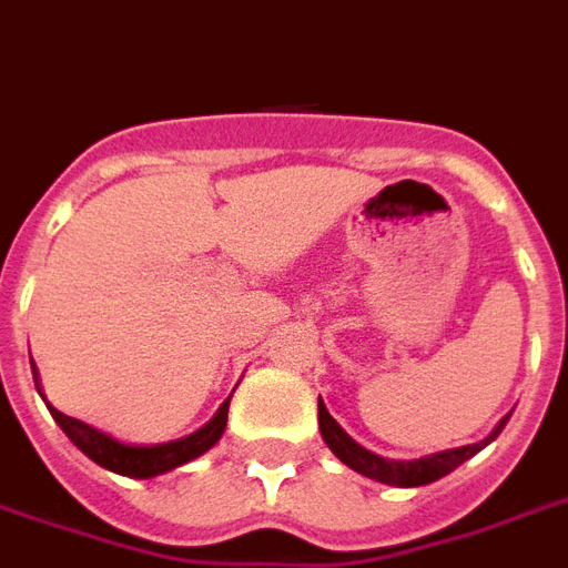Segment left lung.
Listing matches in <instances>:
<instances>
[{
  "label": "left lung",
  "mask_w": 568,
  "mask_h": 568,
  "mask_svg": "<svg viewBox=\"0 0 568 568\" xmlns=\"http://www.w3.org/2000/svg\"><path fill=\"white\" fill-rule=\"evenodd\" d=\"M317 423H321V435H324L326 446H329V449L335 452V458L344 460L349 469H356V473L373 478V481L390 484V487H423V484H432L437 481V478L449 476L452 469H458L464 460H469L476 452H481L484 446L490 444V440H496L501 428H505V423H508V417L501 419L499 426H496V432H493L490 437H484L481 444L437 452V455H426V458L419 460H390L367 452L329 417V412H326V405L321 403V399H317Z\"/></svg>",
  "instance_id": "left-lung-1"
}]
</instances>
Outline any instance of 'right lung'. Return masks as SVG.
Listing matches in <instances>:
<instances>
[{"mask_svg":"<svg viewBox=\"0 0 568 568\" xmlns=\"http://www.w3.org/2000/svg\"><path fill=\"white\" fill-rule=\"evenodd\" d=\"M31 371H34V367H31ZM34 382H37V371H34ZM227 408H230V399L221 405L219 414H215L204 428H197L195 435L172 440V444L128 446L113 440V437L99 432V428L87 426V423H81V419L60 414L58 408L49 405L54 423L63 428V435H67L78 449L84 452L87 458L95 460L99 467L110 469V473H119V476H128V478L163 476V473H169V469L180 467V464H186V460L197 458V455H204V452L212 449V446L219 444V437L224 435V426H227Z\"/></svg>","mask_w":568,"mask_h":568,"instance_id":"1","label":"right lung"}]
</instances>
